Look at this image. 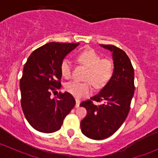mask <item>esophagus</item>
<instances>
[{
    "label": "esophagus",
    "mask_w": 158,
    "mask_h": 158,
    "mask_svg": "<svg viewBox=\"0 0 158 158\" xmlns=\"http://www.w3.org/2000/svg\"><path fill=\"white\" fill-rule=\"evenodd\" d=\"M79 104H80V101L78 98H76V107L78 108L79 106Z\"/></svg>",
    "instance_id": "34e87169"
}]
</instances>
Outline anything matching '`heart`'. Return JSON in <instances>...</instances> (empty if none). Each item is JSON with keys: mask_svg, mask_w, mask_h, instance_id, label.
<instances>
[{"mask_svg": "<svg viewBox=\"0 0 158 158\" xmlns=\"http://www.w3.org/2000/svg\"><path fill=\"white\" fill-rule=\"evenodd\" d=\"M77 60L88 69L84 79L85 82L71 81L65 85V89L77 98L88 95L92 92V84L95 88H102L111 79L114 73V64L109 59L102 56L92 49H85L78 55ZM60 71L63 77L69 79L72 76V63L65 58L60 63ZM92 83L91 84L90 82Z\"/></svg>", "mask_w": 158, "mask_h": 158, "instance_id": "b5f03b06", "label": "heart"}]
</instances>
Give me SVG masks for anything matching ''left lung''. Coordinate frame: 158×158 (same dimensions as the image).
<instances>
[{
	"label": "left lung",
	"mask_w": 158,
	"mask_h": 158,
	"mask_svg": "<svg viewBox=\"0 0 158 158\" xmlns=\"http://www.w3.org/2000/svg\"><path fill=\"white\" fill-rule=\"evenodd\" d=\"M102 47L112 52L114 73L98 94L81 102L87 114L81 122V131L91 139L102 140L112 135L128 116L135 93V71L125 51L114 45ZM94 101L102 102L97 106Z\"/></svg>",
	"instance_id": "1"
}]
</instances>
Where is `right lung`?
I'll return each mask as SVG.
<instances>
[{
  "mask_svg": "<svg viewBox=\"0 0 158 158\" xmlns=\"http://www.w3.org/2000/svg\"><path fill=\"white\" fill-rule=\"evenodd\" d=\"M79 44L48 43L35 49L27 59L20 81L21 107L29 124L38 131L60 130L65 117L76 105L69 92L51 98L61 87L60 63Z\"/></svg>",
  "mask_w": 158,
  "mask_h": 158,
  "instance_id": "add662e5",
  "label": "right lung"
}]
</instances>
